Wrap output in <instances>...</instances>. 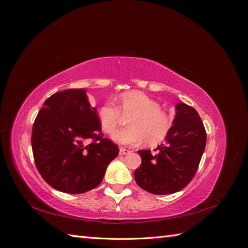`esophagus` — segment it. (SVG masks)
Instances as JSON below:
<instances>
[{
    "label": "esophagus",
    "mask_w": 248,
    "mask_h": 248,
    "mask_svg": "<svg viewBox=\"0 0 248 248\" xmlns=\"http://www.w3.org/2000/svg\"><path fill=\"white\" fill-rule=\"evenodd\" d=\"M129 152H130V150H128V149H125V148H120V150H119V154H120V155L128 154Z\"/></svg>",
    "instance_id": "obj_1"
}]
</instances>
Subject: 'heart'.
Segmentation results:
<instances>
[{
  "instance_id": "obj_1",
  "label": "heart",
  "mask_w": 248,
  "mask_h": 248,
  "mask_svg": "<svg viewBox=\"0 0 248 248\" xmlns=\"http://www.w3.org/2000/svg\"><path fill=\"white\" fill-rule=\"evenodd\" d=\"M118 103V108L110 102L102 104L97 114L102 130L109 134L117 129L121 114H132L127 121L128 128L112 134L114 141L121 145H139L146 140L148 145H155L167 137L171 120L148 95L140 91H129L119 96Z\"/></svg>"
}]
</instances>
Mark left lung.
Masks as SVG:
<instances>
[{
  "mask_svg": "<svg viewBox=\"0 0 248 248\" xmlns=\"http://www.w3.org/2000/svg\"><path fill=\"white\" fill-rule=\"evenodd\" d=\"M204 124L193 108L176 104V116L164 144L152 154L140 150V167L134 179L140 188L153 194H170L183 189L197 170L206 147Z\"/></svg>",
  "mask_w": 248,
  "mask_h": 248,
  "instance_id": "obj_1",
  "label": "left lung"
}]
</instances>
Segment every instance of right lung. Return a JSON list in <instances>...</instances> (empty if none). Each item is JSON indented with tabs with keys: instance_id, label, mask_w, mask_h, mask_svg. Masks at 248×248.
Segmentation results:
<instances>
[{
	"instance_id": "add662e5",
	"label": "right lung",
	"mask_w": 248,
	"mask_h": 248,
	"mask_svg": "<svg viewBox=\"0 0 248 248\" xmlns=\"http://www.w3.org/2000/svg\"><path fill=\"white\" fill-rule=\"evenodd\" d=\"M97 109L85 89H69L43 103L33 125L32 149L42 178L52 188L82 193L98 186L117 145L103 139ZM93 141L86 145V140Z\"/></svg>"
}]
</instances>
